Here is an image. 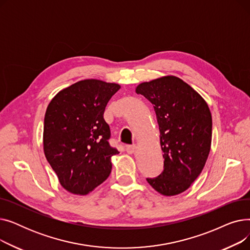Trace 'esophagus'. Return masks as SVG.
<instances>
[{
    "label": "esophagus",
    "instance_id": "34e87169",
    "mask_svg": "<svg viewBox=\"0 0 250 250\" xmlns=\"http://www.w3.org/2000/svg\"><path fill=\"white\" fill-rule=\"evenodd\" d=\"M136 148H137L136 145H127V146H125V151L128 154H133L136 151Z\"/></svg>",
    "mask_w": 250,
    "mask_h": 250
}]
</instances>
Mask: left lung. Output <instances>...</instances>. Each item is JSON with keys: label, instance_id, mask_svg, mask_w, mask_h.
Instances as JSON below:
<instances>
[{"label": "left lung", "instance_id": "left-lung-1", "mask_svg": "<svg viewBox=\"0 0 250 250\" xmlns=\"http://www.w3.org/2000/svg\"><path fill=\"white\" fill-rule=\"evenodd\" d=\"M136 92L153 104L164 158L162 173L147 181L163 195L179 194L198 178L207 162L211 111L198 92L174 76L141 83Z\"/></svg>", "mask_w": 250, "mask_h": 250}]
</instances>
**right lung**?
Masks as SVG:
<instances>
[{
    "label": "right lung",
    "mask_w": 250,
    "mask_h": 250,
    "mask_svg": "<svg viewBox=\"0 0 250 250\" xmlns=\"http://www.w3.org/2000/svg\"><path fill=\"white\" fill-rule=\"evenodd\" d=\"M120 88L115 83L88 79L62 89L48 104L44 155L69 192L87 194L111 172V156L120 152L109 145L110 128L103 114Z\"/></svg>",
    "instance_id": "obj_1"
}]
</instances>
